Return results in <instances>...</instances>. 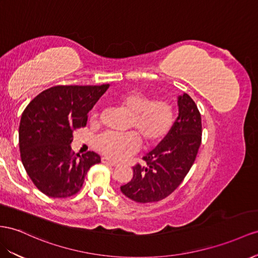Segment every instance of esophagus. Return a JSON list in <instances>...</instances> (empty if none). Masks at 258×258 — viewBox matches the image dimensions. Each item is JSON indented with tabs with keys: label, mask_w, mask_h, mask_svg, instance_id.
<instances>
[{
	"label": "esophagus",
	"mask_w": 258,
	"mask_h": 258,
	"mask_svg": "<svg viewBox=\"0 0 258 258\" xmlns=\"http://www.w3.org/2000/svg\"><path fill=\"white\" fill-rule=\"evenodd\" d=\"M101 161H102V163L110 164V166H112V167H117V166H118L117 162H115V161H113V160H110L109 158H107V157H102V158H101Z\"/></svg>",
	"instance_id": "obj_1"
}]
</instances>
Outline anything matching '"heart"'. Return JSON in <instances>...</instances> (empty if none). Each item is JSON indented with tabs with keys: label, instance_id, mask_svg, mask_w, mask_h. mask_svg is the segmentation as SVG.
Instances as JSON below:
<instances>
[{
	"label": "heart",
	"instance_id": "obj_1",
	"mask_svg": "<svg viewBox=\"0 0 258 258\" xmlns=\"http://www.w3.org/2000/svg\"><path fill=\"white\" fill-rule=\"evenodd\" d=\"M131 114L128 128L137 132L105 133L97 140V147L111 159L123 157L137 150L141 140L146 147H153L167 136L173 122V109L166 100H151L147 95L136 90L120 92L114 98Z\"/></svg>",
	"mask_w": 258,
	"mask_h": 258
}]
</instances>
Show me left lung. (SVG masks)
<instances>
[{"instance_id": "1", "label": "left lung", "mask_w": 258, "mask_h": 258, "mask_svg": "<svg viewBox=\"0 0 258 258\" xmlns=\"http://www.w3.org/2000/svg\"><path fill=\"white\" fill-rule=\"evenodd\" d=\"M179 115L164 140L136 164L133 179L121 192L137 203L159 202L180 185L196 159L202 143V117L187 94L177 97Z\"/></svg>"}]
</instances>
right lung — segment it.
Listing matches in <instances>:
<instances>
[{"mask_svg":"<svg viewBox=\"0 0 258 258\" xmlns=\"http://www.w3.org/2000/svg\"><path fill=\"white\" fill-rule=\"evenodd\" d=\"M109 84L54 86L40 92L24 110L19 124V150L26 172L36 187L53 198H65L82 188L100 156L72 151L73 132L84 127L87 114Z\"/></svg>","mask_w":258,"mask_h":258,"instance_id":"right-lung-1","label":"right lung"}]
</instances>
